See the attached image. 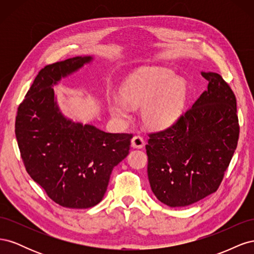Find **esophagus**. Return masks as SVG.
I'll list each match as a JSON object with an SVG mask.
<instances>
[{"label": "esophagus", "mask_w": 254, "mask_h": 254, "mask_svg": "<svg viewBox=\"0 0 254 254\" xmlns=\"http://www.w3.org/2000/svg\"><path fill=\"white\" fill-rule=\"evenodd\" d=\"M131 146L133 148H143L144 147V140L140 135H135L131 140Z\"/></svg>", "instance_id": "34e87169"}]
</instances>
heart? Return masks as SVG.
<instances>
[{
  "label": "heart",
  "mask_w": 254,
  "mask_h": 254,
  "mask_svg": "<svg viewBox=\"0 0 254 254\" xmlns=\"http://www.w3.org/2000/svg\"><path fill=\"white\" fill-rule=\"evenodd\" d=\"M188 88L182 78L170 70L145 67L129 75L121 86V96L108 103L111 117L120 123L130 120L131 107H142L144 125L152 130L172 126L179 119L187 101Z\"/></svg>",
  "instance_id": "b5f03b06"
}]
</instances>
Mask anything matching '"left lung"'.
I'll return each mask as SVG.
<instances>
[{
  "label": "left lung",
  "instance_id": "1",
  "mask_svg": "<svg viewBox=\"0 0 254 254\" xmlns=\"http://www.w3.org/2000/svg\"><path fill=\"white\" fill-rule=\"evenodd\" d=\"M207 89L163 131L149 134L146 153L152 193L171 207L187 206L216 191L236 149V98L214 72H201Z\"/></svg>",
  "mask_w": 254,
  "mask_h": 254
}]
</instances>
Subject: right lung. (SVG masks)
Listing matches in <instances>:
<instances>
[{
  "label": "right lung",
  "mask_w": 254,
  "mask_h": 254,
  "mask_svg": "<svg viewBox=\"0 0 254 254\" xmlns=\"http://www.w3.org/2000/svg\"><path fill=\"white\" fill-rule=\"evenodd\" d=\"M77 56L44 66L19 108L16 137L32 179L56 203L88 209L102 201L114 166L129 153L132 134L108 133L60 111L53 87L93 61Z\"/></svg>",
  "instance_id": "obj_1"
}]
</instances>
